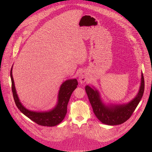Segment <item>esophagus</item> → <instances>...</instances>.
Returning a JSON list of instances; mask_svg holds the SVG:
<instances>
[{
  "label": "esophagus",
  "instance_id": "34e87169",
  "mask_svg": "<svg viewBox=\"0 0 152 152\" xmlns=\"http://www.w3.org/2000/svg\"><path fill=\"white\" fill-rule=\"evenodd\" d=\"M78 79H79V81L81 83H84L87 81V75H86L84 71H81L80 73Z\"/></svg>",
  "mask_w": 152,
  "mask_h": 152
}]
</instances>
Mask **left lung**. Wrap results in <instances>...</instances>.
I'll use <instances>...</instances> for the list:
<instances>
[{
  "label": "left lung",
  "instance_id": "left-lung-1",
  "mask_svg": "<svg viewBox=\"0 0 152 152\" xmlns=\"http://www.w3.org/2000/svg\"><path fill=\"white\" fill-rule=\"evenodd\" d=\"M144 89L145 81L142 72L138 93L132 100L126 104H106L102 99L98 89L94 87L86 86V91L95 116L102 124L108 125H120L129 119L143 96Z\"/></svg>",
  "mask_w": 152,
  "mask_h": 152
}]
</instances>
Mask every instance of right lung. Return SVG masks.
<instances>
[{
  "instance_id": "1",
  "label": "right lung",
  "mask_w": 152,
  "mask_h": 152,
  "mask_svg": "<svg viewBox=\"0 0 152 152\" xmlns=\"http://www.w3.org/2000/svg\"><path fill=\"white\" fill-rule=\"evenodd\" d=\"M13 65L10 70L12 89L14 100L17 107L25 116L39 125L54 126L60 124L66 113L67 105L72 92L78 86L77 80L69 79L65 81L60 87L57 102L53 108L46 111H34L26 108L21 103L18 95L12 75Z\"/></svg>"
}]
</instances>
